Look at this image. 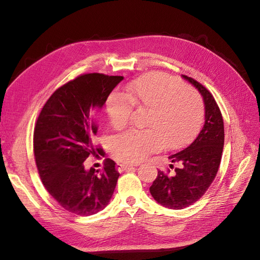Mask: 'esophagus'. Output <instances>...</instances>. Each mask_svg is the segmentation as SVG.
<instances>
[{
    "mask_svg": "<svg viewBox=\"0 0 260 260\" xmlns=\"http://www.w3.org/2000/svg\"><path fill=\"white\" fill-rule=\"evenodd\" d=\"M117 170L118 171H124V170H129L133 168V165H128V164H123V162H117Z\"/></svg>",
    "mask_w": 260,
    "mask_h": 260,
    "instance_id": "obj_1",
    "label": "esophagus"
}]
</instances>
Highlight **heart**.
<instances>
[{
    "label": "heart",
    "instance_id": "obj_1",
    "mask_svg": "<svg viewBox=\"0 0 260 260\" xmlns=\"http://www.w3.org/2000/svg\"><path fill=\"white\" fill-rule=\"evenodd\" d=\"M132 107L147 112L142 132H124L114 138L109 151L121 162L136 164L162 147L177 148L198 131L204 105L191 86L164 73H151L130 83L123 94L113 92L107 109L112 125L121 130L128 125Z\"/></svg>",
    "mask_w": 260,
    "mask_h": 260
}]
</instances>
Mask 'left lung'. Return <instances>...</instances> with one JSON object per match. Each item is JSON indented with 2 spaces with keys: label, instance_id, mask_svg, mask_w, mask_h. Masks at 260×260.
<instances>
[{
  "label": "left lung",
  "instance_id": "obj_1",
  "mask_svg": "<svg viewBox=\"0 0 260 260\" xmlns=\"http://www.w3.org/2000/svg\"><path fill=\"white\" fill-rule=\"evenodd\" d=\"M183 78L202 94L205 122L190 145L168 157L174 170H158L149 187L154 200L170 209H183L205 194L218 172L224 143L222 115L212 94L193 78Z\"/></svg>",
  "mask_w": 260,
  "mask_h": 260
}]
</instances>
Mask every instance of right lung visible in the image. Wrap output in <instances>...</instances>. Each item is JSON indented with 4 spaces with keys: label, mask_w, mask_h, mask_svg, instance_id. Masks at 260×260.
I'll list each match as a JSON object with an SVG mask.
<instances>
[{
    "label": "right lung",
    "mask_w": 260,
    "mask_h": 260,
    "mask_svg": "<svg viewBox=\"0 0 260 260\" xmlns=\"http://www.w3.org/2000/svg\"><path fill=\"white\" fill-rule=\"evenodd\" d=\"M121 76L83 74L55 91L35 124L34 153L39 175L52 198L78 216L103 210L111 201L119 172L116 162L104 159V169H85L89 156H105L95 145L98 125L91 109L104 105Z\"/></svg>",
    "instance_id": "right-lung-1"
}]
</instances>
